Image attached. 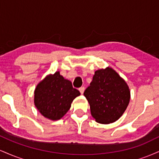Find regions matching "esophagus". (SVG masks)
Instances as JSON below:
<instances>
[{
    "label": "esophagus",
    "instance_id": "34e87169",
    "mask_svg": "<svg viewBox=\"0 0 159 159\" xmlns=\"http://www.w3.org/2000/svg\"><path fill=\"white\" fill-rule=\"evenodd\" d=\"M84 87H80L79 88V91H80V93H81V94H83L84 93Z\"/></svg>",
    "mask_w": 159,
    "mask_h": 159
}]
</instances>
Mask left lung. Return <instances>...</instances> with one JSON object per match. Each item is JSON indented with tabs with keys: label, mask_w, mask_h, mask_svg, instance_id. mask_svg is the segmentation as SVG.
I'll return each mask as SVG.
<instances>
[{
	"label": "left lung",
	"mask_w": 159,
	"mask_h": 159,
	"mask_svg": "<svg viewBox=\"0 0 159 159\" xmlns=\"http://www.w3.org/2000/svg\"><path fill=\"white\" fill-rule=\"evenodd\" d=\"M84 95L90 104L93 117L102 124L114 123L119 119L130 99L127 84L109 67L95 72Z\"/></svg>",
	"instance_id": "1"
}]
</instances>
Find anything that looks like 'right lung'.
Returning <instances> with one entry per match:
<instances>
[{
	"mask_svg": "<svg viewBox=\"0 0 159 159\" xmlns=\"http://www.w3.org/2000/svg\"><path fill=\"white\" fill-rule=\"evenodd\" d=\"M80 95L72 82L57 72L42 81L34 93V103L42 115L52 120H60L69 110L71 104Z\"/></svg>",
	"mask_w": 159,
	"mask_h": 159,
	"instance_id": "1",
	"label": "right lung"
}]
</instances>
